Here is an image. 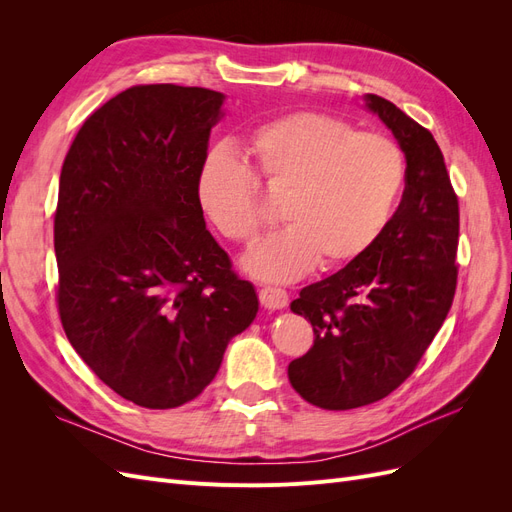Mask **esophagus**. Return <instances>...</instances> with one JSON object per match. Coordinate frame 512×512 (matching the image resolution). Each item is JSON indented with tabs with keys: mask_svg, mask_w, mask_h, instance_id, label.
I'll return each instance as SVG.
<instances>
[{
	"mask_svg": "<svg viewBox=\"0 0 512 512\" xmlns=\"http://www.w3.org/2000/svg\"><path fill=\"white\" fill-rule=\"evenodd\" d=\"M258 299L267 309H284L288 305V292L284 288L262 286L258 290Z\"/></svg>",
	"mask_w": 512,
	"mask_h": 512,
	"instance_id": "esophagus-1",
	"label": "esophagus"
}]
</instances>
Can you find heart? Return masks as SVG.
<instances>
[{
    "label": "heart",
    "mask_w": 512,
    "mask_h": 512,
    "mask_svg": "<svg viewBox=\"0 0 512 512\" xmlns=\"http://www.w3.org/2000/svg\"><path fill=\"white\" fill-rule=\"evenodd\" d=\"M247 147L267 188L284 194L288 222L245 256L260 280L288 282L316 262L337 269L361 258L384 235L406 183V158L391 138L329 113L277 117ZM196 198L230 241L250 245L265 226L256 175L222 147L200 164Z\"/></svg>",
    "instance_id": "1"
}]
</instances>
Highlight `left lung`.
Wrapping results in <instances>:
<instances>
[{"mask_svg":"<svg viewBox=\"0 0 512 512\" xmlns=\"http://www.w3.org/2000/svg\"><path fill=\"white\" fill-rule=\"evenodd\" d=\"M365 102L406 153V190L367 254L290 303L312 322L314 346L288 365V378L324 410L374 404L412 374L453 305L459 273V200L436 138L393 102Z\"/></svg>","mask_w":512,"mask_h":512,"instance_id":"left-lung-1","label":"left lung"}]
</instances>
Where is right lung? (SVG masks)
Instances as JSON below:
<instances>
[{"instance_id":"1","label":"right lung","mask_w":512,"mask_h":512,"mask_svg":"<svg viewBox=\"0 0 512 512\" xmlns=\"http://www.w3.org/2000/svg\"><path fill=\"white\" fill-rule=\"evenodd\" d=\"M222 102L205 87L134 85L85 119L61 166V327L106 386L143 408L203 393L258 312L196 198Z\"/></svg>"}]
</instances>
